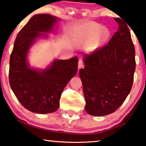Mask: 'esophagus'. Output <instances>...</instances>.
I'll list each match as a JSON object with an SVG mask.
<instances>
[{"label": "esophagus", "instance_id": "1", "mask_svg": "<svg viewBox=\"0 0 146 146\" xmlns=\"http://www.w3.org/2000/svg\"><path fill=\"white\" fill-rule=\"evenodd\" d=\"M84 66V62L82 60H79L78 62V68L80 69L81 68H82Z\"/></svg>", "mask_w": 146, "mask_h": 146}]
</instances>
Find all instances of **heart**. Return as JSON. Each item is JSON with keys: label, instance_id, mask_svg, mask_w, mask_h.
<instances>
[{"label": "heart", "instance_id": "1", "mask_svg": "<svg viewBox=\"0 0 146 146\" xmlns=\"http://www.w3.org/2000/svg\"><path fill=\"white\" fill-rule=\"evenodd\" d=\"M98 36L96 40L95 44L97 48L103 46L106 42L108 41V40L110 37V32L109 30L104 29L102 26L96 25L94 27V29L91 31L90 35V41L94 38L96 36Z\"/></svg>", "mask_w": 146, "mask_h": 146}]
</instances>
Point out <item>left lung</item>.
<instances>
[{
    "label": "left lung",
    "mask_w": 146,
    "mask_h": 146,
    "mask_svg": "<svg viewBox=\"0 0 146 146\" xmlns=\"http://www.w3.org/2000/svg\"><path fill=\"white\" fill-rule=\"evenodd\" d=\"M118 30L106 46L84 55L80 70L85 110L95 116L108 115L122 104L130 92L135 70V47L127 25L115 18Z\"/></svg>",
    "instance_id": "8db88e82"
}]
</instances>
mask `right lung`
I'll list each match as a JSON object with an SVG mask.
<instances>
[{
    "mask_svg": "<svg viewBox=\"0 0 146 146\" xmlns=\"http://www.w3.org/2000/svg\"><path fill=\"white\" fill-rule=\"evenodd\" d=\"M58 18L46 14L33 16L16 38L10 57L9 82L20 103L29 111H56L64 88L76 74L78 58L55 60L46 68H33L28 62L30 48L39 38L52 33ZM46 34H45V33Z\"/></svg>",
    "mask_w": 146,
    "mask_h": 146,
    "instance_id": "right-lung-1",
    "label": "right lung"
}]
</instances>
